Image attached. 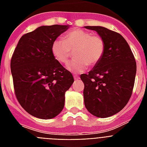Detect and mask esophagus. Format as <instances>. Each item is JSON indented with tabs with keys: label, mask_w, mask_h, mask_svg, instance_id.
<instances>
[{
	"label": "esophagus",
	"mask_w": 147,
	"mask_h": 147,
	"mask_svg": "<svg viewBox=\"0 0 147 147\" xmlns=\"http://www.w3.org/2000/svg\"><path fill=\"white\" fill-rule=\"evenodd\" d=\"M74 78H75V79H79V76H76V75H74Z\"/></svg>",
	"instance_id": "34e87169"
}]
</instances>
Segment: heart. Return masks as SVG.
I'll use <instances>...</instances> for the list:
<instances>
[{
	"mask_svg": "<svg viewBox=\"0 0 147 147\" xmlns=\"http://www.w3.org/2000/svg\"><path fill=\"white\" fill-rule=\"evenodd\" d=\"M105 41L99 35H92L88 31L74 29L66 33L64 40L56 39L52 43L51 50L55 59L61 64H67L74 53L76 59L67 69L71 72H82L87 66H94L105 53Z\"/></svg>",
	"mask_w": 147,
	"mask_h": 147,
	"instance_id": "1",
	"label": "heart"
}]
</instances>
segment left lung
Masks as SVG:
<instances>
[{
	"label": "left lung",
	"instance_id": "left-lung-1",
	"mask_svg": "<svg viewBox=\"0 0 147 147\" xmlns=\"http://www.w3.org/2000/svg\"><path fill=\"white\" fill-rule=\"evenodd\" d=\"M105 41V55L88 72L82 74L85 85V106L98 117L118 113L130 100L134 85L137 64L127 42L120 33L98 26H87Z\"/></svg>",
	"mask_w": 147,
	"mask_h": 147
}]
</instances>
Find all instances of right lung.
<instances>
[{"mask_svg": "<svg viewBox=\"0 0 147 147\" xmlns=\"http://www.w3.org/2000/svg\"><path fill=\"white\" fill-rule=\"evenodd\" d=\"M69 28L66 25L38 27L24 34L10 61L15 95L33 117L51 119L62 111L65 93L74 82L71 73L53 57L52 43Z\"/></svg>", "mask_w": 147, "mask_h": 147, "instance_id": "add662e5", "label": "right lung"}]
</instances>
